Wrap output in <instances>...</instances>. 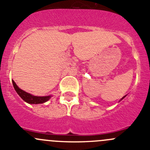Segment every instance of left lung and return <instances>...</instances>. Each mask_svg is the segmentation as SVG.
<instances>
[{
    "label": "left lung",
    "mask_w": 150,
    "mask_h": 150,
    "mask_svg": "<svg viewBox=\"0 0 150 150\" xmlns=\"http://www.w3.org/2000/svg\"><path fill=\"white\" fill-rule=\"evenodd\" d=\"M124 97H125V96H124ZM122 98V99H123V98Z\"/></svg>",
    "instance_id": "left-lung-1"
}]
</instances>
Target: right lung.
<instances>
[{"label": "right lung", "instance_id": "obj_1", "mask_svg": "<svg viewBox=\"0 0 150 150\" xmlns=\"http://www.w3.org/2000/svg\"><path fill=\"white\" fill-rule=\"evenodd\" d=\"M12 83H13L14 88H15V91L17 92L19 96L23 99L24 101L26 103H32V104H38V103H45L46 101L49 100L51 98V96H43V97H39V96H34L33 95L27 93L25 91L22 90L21 89L18 87L15 83L14 81H12Z\"/></svg>", "mask_w": 150, "mask_h": 150}]
</instances>
